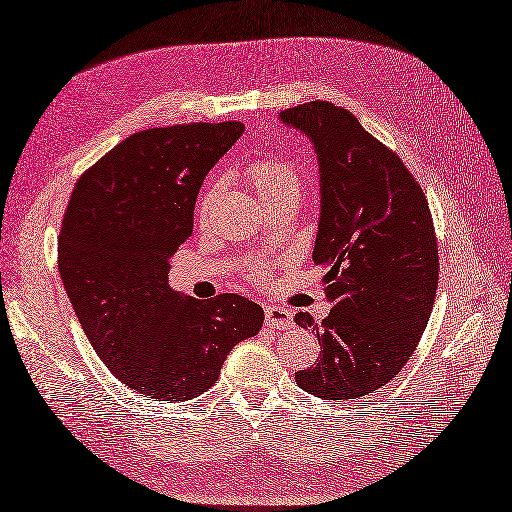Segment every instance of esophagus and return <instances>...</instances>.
<instances>
[{"instance_id":"34e87169","label":"esophagus","mask_w":512,"mask_h":512,"mask_svg":"<svg viewBox=\"0 0 512 512\" xmlns=\"http://www.w3.org/2000/svg\"><path fill=\"white\" fill-rule=\"evenodd\" d=\"M265 320H267V325L271 327V329H289L291 325H294V318H291V314L287 309H283V307H274V305H269L267 309H265Z\"/></svg>"}]
</instances>
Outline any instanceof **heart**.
<instances>
[{
	"label": "heart",
	"instance_id": "obj_1",
	"mask_svg": "<svg viewBox=\"0 0 512 512\" xmlns=\"http://www.w3.org/2000/svg\"><path fill=\"white\" fill-rule=\"evenodd\" d=\"M249 183H252L256 194L263 198V201L289 190H300L302 187L300 174L296 172L294 165L285 159L256 161L252 168H249ZM214 196H216V187H212L210 192L203 194L201 205H198V216H205L210 212Z\"/></svg>",
	"mask_w": 512,
	"mask_h": 512
}]
</instances>
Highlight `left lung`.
<instances>
[{"instance_id":"1","label":"left lung","mask_w":512,"mask_h":512,"mask_svg":"<svg viewBox=\"0 0 512 512\" xmlns=\"http://www.w3.org/2000/svg\"><path fill=\"white\" fill-rule=\"evenodd\" d=\"M314 145L320 221L314 263L329 316L305 311L320 360L296 382L322 400H356L400 373L429 325L440 260L429 203L400 156L373 139L349 110L311 101L278 114Z\"/></svg>"}]
</instances>
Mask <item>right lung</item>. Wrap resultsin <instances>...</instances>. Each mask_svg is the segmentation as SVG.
<instances>
[{
	"mask_svg": "<svg viewBox=\"0 0 512 512\" xmlns=\"http://www.w3.org/2000/svg\"><path fill=\"white\" fill-rule=\"evenodd\" d=\"M243 132L225 121L132 134L81 176L61 221L59 271L83 333L112 375L159 402L210 389L229 351L263 327L252 300L205 302L168 283L198 190Z\"/></svg>",
	"mask_w": 512,
	"mask_h": 512,
	"instance_id": "right-lung-1",
	"label": "right lung"
}]
</instances>
